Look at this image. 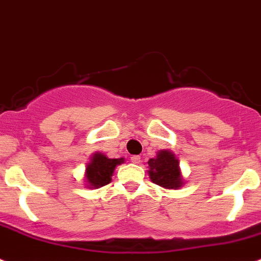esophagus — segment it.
<instances>
[{"mask_svg":"<svg viewBox=\"0 0 261 261\" xmlns=\"http://www.w3.org/2000/svg\"><path fill=\"white\" fill-rule=\"evenodd\" d=\"M131 163L133 164H136V165H138V164H140V156H131Z\"/></svg>","mask_w":261,"mask_h":261,"instance_id":"esophagus-1","label":"esophagus"}]
</instances>
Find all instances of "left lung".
<instances>
[{
	"label": "left lung",
	"instance_id": "8db88e82",
	"mask_svg": "<svg viewBox=\"0 0 261 261\" xmlns=\"http://www.w3.org/2000/svg\"><path fill=\"white\" fill-rule=\"evenodd\" d=\"M148 175L159 186L169 190H178L185 185L179 161L175 154L169 149H161L156 157L148 161Z\"/></svg>",
	"mask_w": 261,
	"mask_h": 261
}]
</instances>
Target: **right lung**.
<instances>
[{"mask_svg":"<svg viewBox=\"0 0 261 261\" xmlns=\"http://www.w3.org/2000/svg\"><path fill=\"white\" fill-rule=\"evenodd\" d=\"M125 163V159H109L101 152H95L86 165L84 182L88 189H100L112 182V177L116 168Z\"/></svg>","mask_w":261,"mask_h":261,"instance_id":"right-lung-1","label":"right lung"}]
</instances>
